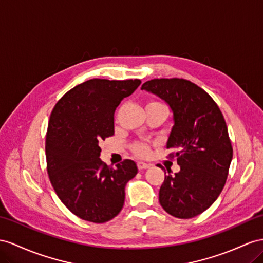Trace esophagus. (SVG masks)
Returning <instances> with one entry per match:
<instances>
[{
  "instance_id": "1",
  "label": "esophagus",
  "mask_w": 263,
  "mask_h": 263,
  "mask_svg": "<svg viewBox=\"0 0 263 263\" xmlns=\"http://www.w3.org/2000/svg\"><path fill=\"white\" fill-rule=\"evenodd\" d=\"M150 166V164H147L145 162H138V169L139 170H144V169H147V167Z\"/></svg>"
}]
</instances>
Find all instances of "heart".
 Masks as SVG:
<instances>
[{"instance_id":"obj_1","label":"heart","mask_w":263,"mask_h":263,"mask_svg":"<svg viewBox=\"0 0 263 263\" xmlns=\"http://www.w3.org/2000/svg\"><path fill=\"white\" fill-rule=\"evenodd\" d=\"M146 107H165V105L163 103L159 102V101H150V102L147 103ZM132 150L134 153L138 154L140 157H147L150 153V146L146 143L136 142L132 144Z\"/></svg>"}]
</instances>
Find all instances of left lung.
<instances>
[{
    "label": "left lung",
    "mask_w": 263,
    "mask_h": 263,
    "mask_svg": "<svg viewBox=\"0 0 263 263\" xmlns=\"http://www.w3.org/2000/svg\"><path fill=\"white\" fill-rule=\"evenodd\" d=\"M141 90L157 94L173 111L174 125L166 147L177 149L169 158H176L181 170L171 176L167 169L159 191L160 204L172 217H196L218 199L229 174L233 149L223 114L214 100L189 80L153 79Z\"/></svg>",
    "instance_id": "obj_1"
}]
</instances>
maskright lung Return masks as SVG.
Instances as JSON below:
<instances>
[{
    "instance_id": "add662e5",
    "label": "right lung",
    "mask_w": 263,
    "mask_h": 263,
    "mask_svg": "<svg viewBox=\"0 0 263 263\" xmlns=\"http://www.w3.org/2000/svg\"><path fill=\"white\" fill-rule=\"evenodd\" d=\"M140 80L92 79L74 86L53 107L46 131L45 156L51 184L77 217L103 223L124 204V187L136 177L134 161L116 169L101 161L99 142L114 134V112Z\"/></svg>"
}]
</instances>
